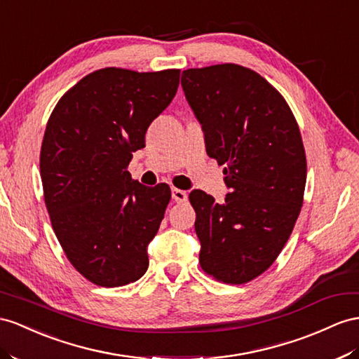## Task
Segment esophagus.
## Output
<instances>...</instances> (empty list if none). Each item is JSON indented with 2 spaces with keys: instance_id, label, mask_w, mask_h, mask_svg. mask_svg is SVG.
<instances>
[{
  "instance_id": "34e87169",
  "label": "esophagus",
  "mask_w": 359,
  "mask_h": 359,
  "mask_svg": "<svg viewBox=\"0 0 359 359\" xmlns=\"http://www.w3.org/2000/svg\"><path fill=\"white\" fill-rule=\"evenodd\" d=\"M171 196H172V200L177 201V203H185V201L188 200L187 191H182V189H177V188L171 189Z\"/></svg>"
}]
</instances>
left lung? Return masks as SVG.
<instances>
[{"mask_svg":"<svg viewBox=\"0 0 359 359\" xmlns=\"http://www.w3.org/2000/svg\"><path fill=\"white\" fill-rule=\"evenodd\" d=\"M182 88L205 132L209 158L226 165L224 203L194 189L200 267L241 285L270 269L303 205L306 156L280 92L235 63L183 71Z\"/></svg>","mask_w":359,"mask_h":359,"instance_id":"8db88e82","label":"left lung"}]
</instances>
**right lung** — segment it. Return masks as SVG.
Returning <instances> with one entry per match:
<instances>
[{"label": "right lung", "mask_w": 359, "mask_h": 359, "mask_svg": "<svg viewBox=\"0 0 359 359\" xmlns=\"http://www.w3.org/2000/svg\"><path fill=\"white\" fill-rule=\"evenodd\" d=\"M180 69L103 68L67 90L41 149L43 198L68 261L100 287H123L149 269L171 191L133 180L132 153L179 88Z\"/></svg>", "instance_id": "obj_1"}]
</instances>
